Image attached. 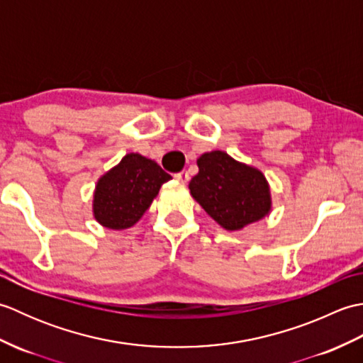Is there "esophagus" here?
Segmentation results:
<instances>
[{"mask_svg": "<svg viewBox=\"0 0 363 363\" xmlns=\"http://www.w3.org/2000/svg\"><path fill=\"white\" fill-rule=\"evenodd\" d=\"M174 177L179 182H182V184H186V182H189V173L186 172V169H182V172H179V173H176L174 174Z\"/></svg>", "mask_w": 363, "mask_h": 363, "instance_id": "obj_1", "label": "esophagus"}]
</instances>
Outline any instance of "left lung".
<instances>
[{
  "instance_id": "1",
  "label": "left lung",
  "mask_w": 363,
  "mask_h": 363,
  "mask_svg": "<svg viewBox=\"0 0 363 363\" xmlns=\"http://www.w3.org/2000/svg\"><path fill=\"white\" fill-rule=\"evenodd\" d=\"M198 168L189 184L190 194L221 228L243 229L272 209L268 182L257 168L223 151L203 154Z\"/></svg>"
}]
</instances>
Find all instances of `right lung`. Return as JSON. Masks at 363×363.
<instances>
[{
  "instance_id": "1",
  "label": "right lung",
  "mask_w": 363,
  "mask_h": 363,
  "mask_svg": "<svg viewBox=\"0 0 363 363\" xmlns=\"http://www.w3.org/2000/svg\"><path fill=\"white\" fill-rule=\"evenodd\" d=\"M172 179L156 162L130 152L99 177L94 195V215L109 229H128L142 218L164 182Z\"/></svg>"
}]
</instances>
